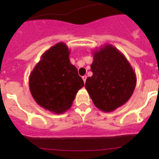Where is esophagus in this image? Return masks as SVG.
Masks as SVG:
<instances>
[{"instance_id":"34e87169","label":"esophagus","mask_w":159,"mask_h":159,"mask_svg":"<svg viewBox=\"0 0 159 159\" xmlns=\"http://www.w3.org/2000/svg\"><path fill=\"white\" fill-rule=\"evenodd\" d=\"M86 78H87V76H85V75H84V76H83V77H82V79H83V81H84V83H85V81H86Z\"/></svg>"}]
</instances>
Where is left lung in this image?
Returning a JSON list of instances; mask_svg holds the SVG:
<instances>
[{"mask_svg": "<svg viewBox=\"0 0 159 159\" xmlns=\"http://www.w3.org/2000/svg\"><path fill=\"white\" fill-rule=\"evenodd\" d=\"M93 75L86 79L85 89L98 109L115 111L129 100L136 86V75L125 56L111 44L92 51Z\"/></svg>", "mask_w": 159, "mask_h": 159, "instance_id": "obj_1", "label": "left lung"}]
</instances>
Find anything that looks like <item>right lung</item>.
<instances>
[{"label": "right lung", "instance_id": "add662e5", "mask_svg": "<svg viewBox=\"0 0 159 159\" xmlns=\"http://www.w3.org/2000/svg\"><path fill=\"white\" fill-rule=\"evenodd\" d=\"M70 50L59 42L41 55L29 76V89L36 103L49 111L62 114L71 107L84 84L70 62Z\"/></svg>", "mask_w": 159, "mask_h": 159}]
</instances>
